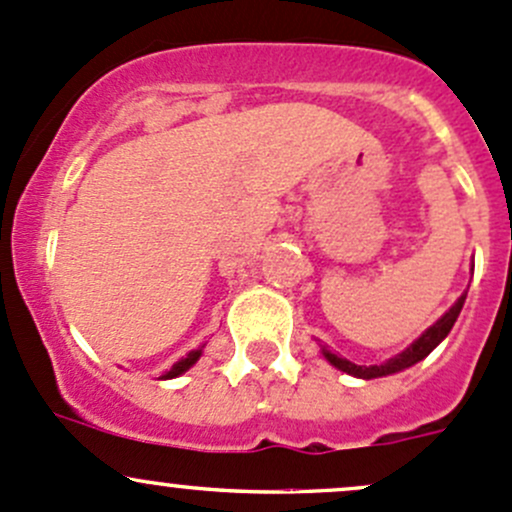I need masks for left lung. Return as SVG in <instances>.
I'll use <instances>...</instances> for the list:
<instances>
[{
  "mask_svg": "<svg viewBox=\"0 0 512 512\" xmlns=\"http://www.w3.org/2000/svg\"><path fill=\"white\" fill-rule=\"evenodd\" d=\"M463 300H466V293H463L461 298H458L456 303H453L451 308L446 310V313L441 315V318L436 320V323L431 325V328L426 330V333L414 342V345H409L407 350L399 352L397 357L387 360V362H384V365H370V367L355 365V362L342 360V357L333 355V352H330V350H323V355L328 357L330 362H333L337 370H342V372H347V374H355V377H362V379H374V377H384V374L402 372V370H407V367L416 365V362H419V360H424V357L429 355V352L434 350V347L439 345V342L451 333L453 323H456L458 313H461V308H463Z\"/></svg>",
  "mask_w": 512,
  "mask_h": 512,
  "instance_id": "1",
  "label": "left lung"
}]
</instances>
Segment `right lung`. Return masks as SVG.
Returning <instances> with one entry per match:
<instances>
[{
  "label": "right lung",
  "mask_w": 512,
  "mask_h": 512,
  "mask_svg": "<svg viewBox=\"0 0 512 512\" xmlns=\"http://www.w3.org/2000/svg\"><path fill=\"white\" fill-rule=\"evenodd\" d=\"M199 355H202V347H199V350H192V352H189V355H187V357H184V360H179V362H177V365H175V367H172V370H170V372H167V374H162V377H165V379L179 377V374H182V372H187V370H189V367H192V365H194V362H197V360H199Z\"/></svg>",
  "instance_id": "1"
}]
</instances>
